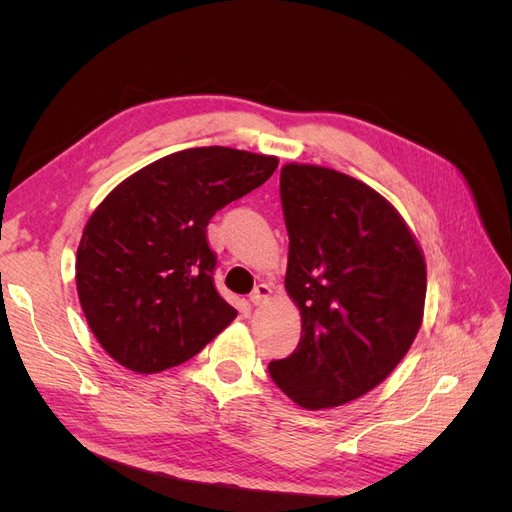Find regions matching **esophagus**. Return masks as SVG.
<instances>
[{"instance_id":"esophagus-1","label":"esophagus","mask_w":512,"mask_h":512,"mask_svg":"<svg viewBox=\"0 0 512 512\" xmlns=\"http://www.w3.org/2000/svg\"><path fill=\"white\" fill-rule=\"evenodd\" d=\"M271 288L267 286V284H258L256 288H254V292L250 294V301L256 305V307H260V305H265L269 299H271Z\"/></svg>"}]
</instances>
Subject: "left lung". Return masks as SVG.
<instances>
[{
    "instance_id": "8db88e82",
    "label": "left lung",
    "mask_w": 512,
    "mask_h": 512,
    "mask_svg": "<svg viewBox=\"0 0 512 512\" xmlns=\"http://www.w3.org/2000/svg\"><path fill=\"white\" fill-rule=\"evenodd\" d=\"M280 196L290 239L284 286L301 339L269 374L305 410L344 406L408 354L423 324L425 256L389 200L339 170L284 164Z\"/></svg>"
}]
</instances>
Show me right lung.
<instances>
[{"label":"right lung","instance_id":"obj_1","mask_svg":"<svg viewBox=\"0 0 512 512\" xmlns=\"http://www.w3.org/2000/svg\"><path fill=\"white\" fill-rule=\"evenodd\" d=\"M280 160L230 147L170 153L123 179L91 213L76 292L98 344L136 374H160L237 318L213 286L207 224L260 188Z\"/></svg>","mask_w":512,"mask_h":512}]
</instances>
